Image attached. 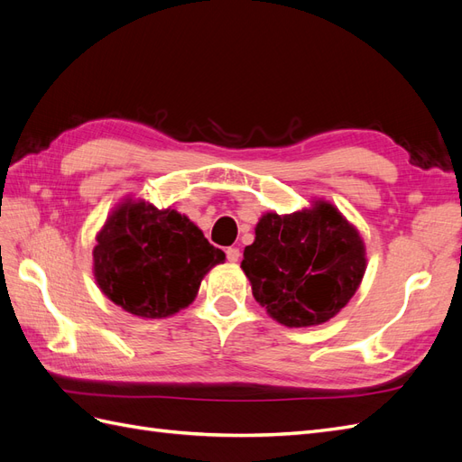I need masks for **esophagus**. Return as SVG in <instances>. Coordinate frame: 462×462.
<instances>
[{
    "label": "esophagus",
    "mask_w": 462,
    "mask_h": 462,
    "mask_svg": "<svg viewBox=\"0 0 462 462\" xmlns=\"http://www.w3.org/2000/svg\"><path fill=\"white\" fill-rule=\"evenodd\" d=\"M226 254H227V260H229V262H236V260L241 258V250L236 248V246H229V248L226 250Z\"/></svg>",
    "instance_id": "obj_1"
}]
</instances>
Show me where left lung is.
Listing matches in <instances>:
<instances>
[{"label":"left lung","mask_w":462,"mask_h":462,"mask_svg":"<svg viewBox=\"0 0 462 462\" xmlns=\"http://www.w3.org/2000/svg\"><path fill=\"white\" fill-rule=\"evenodd\" d=\"M243 256L256 302L287 328L331 319L353 299L366 272L362 236L324 200L289 216L263 214Z\"/></svg>","instance_id":"obj_1"}]
</instances>
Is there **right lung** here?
<instances>
[{"label": "right lung", "instance_id": "obj_1", "mask_svg": "<svg viewBox=\"0 0 462 462\" xmlns=\"http://www.w3.org/2000/svg\"><path fill=\"white\" fill-rule=\"evenodd\" d=\"M92 256L104 295L141 318L187 309L204 275L226 260L187 216L131 199L107 217Z\"/></svg>", "mask_w": 462, "mask_h": 462}]
</instances>
